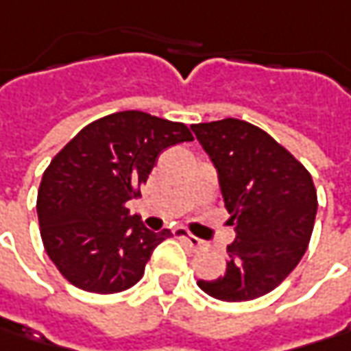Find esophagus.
<instances>
[{
    "label": "esophagus",
    "mask_w": 351,
    "mask_h": 351,
    "mask_svg": "<svg viewBox=\"0 0 351 351\" xmlns=\"http://www.w3.org/2000/svg\"><path fill=\"white\" fill-rule=\"evenodd\" d=\"M176 236H178V239H180L184 245H189L191 250H200V247H202V239H198L196 236H192L191 232L178 230V232H176Z\"/></svg>",
    "instance_id": "obj_1"
}]
</instances>
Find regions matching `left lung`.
Wrapping results in <instances>:
<instances>
[{"mask_svg": "<svg viewBox=\"0 0 351 351\" xmlns=\"http://www.w3.org/2000/svg\"><path fill=\"white\" fill-rule=\"evenodd\" d=\"M192 131L218 171L228 223L236 230L226 273L198 287L226 302L263 297L289 277L308 247L318 210L313 176L247 121L226 117L196 123Z\"/></svg>", "mask_w": 351, "mask_h": 351, "instance_id": "obj_1", "label": "left lung"}]
</instances>
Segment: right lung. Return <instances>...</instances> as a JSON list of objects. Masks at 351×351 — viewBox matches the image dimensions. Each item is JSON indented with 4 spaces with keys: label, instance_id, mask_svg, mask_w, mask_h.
<instances>
[{
    "label": "right lung",
    "instance_id": "add662e5",
    "mask_svg": "<svg viewBox=\"0 0 351 351\" xmlns=\"http://www.w3.org/2000/svg\"><path fill=\"white\" fill-rule=\"evenodd\" d=\"M192 139L184 123L130 110L92 121L56 153L38 186L37 214L45 250L66 281L112 295L143 277L171 230H147L128 202L160 151Z\"/></svg>",
    "mask_w": 351,
    "mask_h": 351
}]
</instances>
